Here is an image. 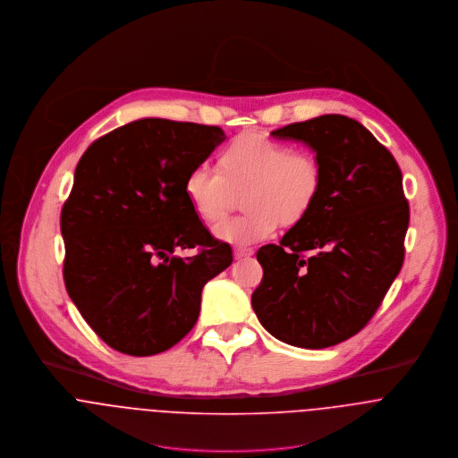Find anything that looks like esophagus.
I'll return each instance as SVG.
<instances>
[{"label":"esophagus","mask_w":458,"mask_h":458,"mask_svg":"<svg viewBox=\"0 0 458 458\" xmlns=\"http://www.w3.org/2000/svg\"><path fill=\"white\" fill-rule=\"evenodd\" d=\"M253 248H246V246H239V248H235V258H237V259L250 258V256H253Z\"/></svg>","instance_id":"1"}]
</instances>
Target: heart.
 Segmentation results:
<instances>
[{
    "label": "heart",
    "instance_id": "b5f03b06",
    "mask_svg": "<svg viewBox=\"0 0 458 458\" xmlns=\"http://www.w3.org/2000/svg\"><path fill=\"white\" fill-rule=\"evenodd\" d=\"M325 168L318 154L261 133L235 137L217 156V170L195 168L184 181L193 212L207 223L221 221L242 195L244 214L226 219L216 235L250 246L274 235L279 223L299 226L319 202Z\"/></svg>",
    "mask_w": 458,
    "mask_h": 458
}]
</instances>
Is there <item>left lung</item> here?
<instances>
[{
    "mask_svg": "<svg viewBox=\"0 0 458 458\" xmlns=\"http://www.w3.org/2000/svg\"><path fill=\"white\" fill-rule=\"evenodd\" d=\"M309 144L325 168L310 216L256 253L259 323L279 341L321 350L358 334L404 263L409 204L394 154L355 119L327 114L274 130Z\"/></svg>",
    "mask_w": 458,
    "mask_h": 458,
    "instance_id": "left-lung-1",
    "label": "left lung"
}]
</instances>
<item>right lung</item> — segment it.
<instances>
[{"label":"right lung","mask_w":458,"mask_h":458,"mask_svg":"<svg viewBox=\"0 0 458 458\" xmlns=\"http://www.w3.org/2000/svg\"><path fill=\"white\" fill-rule=\"evenodd\" d=\"M225 140L219 126L139 119L97 139L61 208L66 292L95 334L131 356L190 334L207 281L233 261L184 195L188 174ZM195 249L191 257L174 253Z\"/></svg>","instance_id":"1"}]
</instances>
